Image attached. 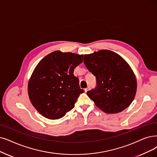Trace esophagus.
Returning <instances> with one entry per match:
<instances>
[{
	"label": "esophagus",
	"mask_w": 157,
	"mask_h": 157,
	"mask_svg": "<svg viewBox=\"0 0 157 157\" xmlns=\"http://www.w3.org/2000/svg\"><path fill=\"white\" fill-rule=\"evenodd\" d=\"M89 90H90V87H86V88H85L84 91H85V92H87Z\"/></svg>",
	"instance_id": "obj_1"
}]
</instances>
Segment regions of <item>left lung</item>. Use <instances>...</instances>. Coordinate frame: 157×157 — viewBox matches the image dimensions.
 <instances>
[{
    "label": "left lung",
    "instance_id": "1",
    "mask_svg": "<svg viewBox=\"0 0 157 157\" xmlns=\"http://www.w3.org/2000/svg\"><path fill=\"white\" fill-rule=\"evenodd\" d=\"M84 63L96 77V87L87 95L97 107L111 114L127 108L134 100L137 87L128 62L117 53L102 49L85 55Z\"/></svg>",
    "mask_w": 157,
    "mask_h": 157
}]
</instances>
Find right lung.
Wrapping results in <instances>:
<instances>
[{"label":"right lung","instance_id":"obj_1","mask_svg":"<svg viewBox=\"0 0 157 157\" xmlns=\"http://www.w3.org/2000/svg\"><path fill=\"white\" fill-rule=\"evenodd\" d=\"M82 59L83 55L55 51L36 65L28 91L31 104L42 116L59 119L75 107L80 94L84 92L73 74Z\"/></svg>","mask_w":157,"mask_h":157}]
</instances>
